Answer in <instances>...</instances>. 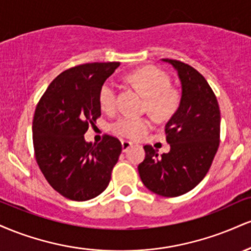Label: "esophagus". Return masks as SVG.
<instances>
[{"instance_id": "34e87169", "label": "esophagus", "mask_w": 251, "mask_h": 251, "mask_svg": "<svg viewBox=\"0 0 251 251\" xmlns=\"http://www.w3.org/2000/svg\"><path fill=\"white\" fill-rule=\"evenodd\" d=\"M133 145L131 142H128V140H122V146H123V151L126 152L127 150L131 148V146Z\"/></svg>"}]
</instances>
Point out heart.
Returning <instances> with one entry per match:
<instances>
[{"mask_svg":"<svg viewBox=\"0 0 251 251\" xmlns=\"http://www.w3.org/2000/svg\"><path fill=\"white\" fill-rule=\"evenodd\" d=\"M131 81L148 98L146 107L157 118H168L178 106L177 94L171 91V79L165 72L157 67H145L129 75ZM118 85L114 80L103 82L99 92L100 106L105 111H112L117 106ZM151 120L148 118L131 116L120 117L112 128L117 134L129 139H139L151 129Z\"/></svg>","mask_w":251,"mask_h":251,"instance_id":"heart-1","label":"heart"}]
</instances>
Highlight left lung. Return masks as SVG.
Returning <instances> with one entry per match:
<instances>
[{
	"label": "left lung",
	"instance_id": "8db88e82",
	"mask_svg": "<svg viewBox=\"0 0 251 251\" xmlns=\"http://www.w3.org/2000/svg\"><path fill=\"white\" fill-rule=\"evenodd\" d=\"M177 71L181 83L179 107L165 126L168 153L145 145V159L138 166L150 191L163 197L181 196L208 174L220 146L221 112L217 98L198 71L178 60L163 59Z\"/></svg>",
	"mask_w": 251,
	"mask_h": 251
}]
</instances>
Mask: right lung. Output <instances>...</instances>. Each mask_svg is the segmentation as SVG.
<instances>
[{
	"instance_id": "add662e5",
	"label": "right lung",
	"mask_w": 251,
	"mask_h": 251,
	"mask_svg": "<svg viewBox=\"0 0 251 251\" xmlns=\"http://www.w3.org/2000/svg\"><path fill=\"white\" fill-rule=\"evenodd\" d=\"M119 62L79 65L59 74L36 105L33 144L37 165L63 197L83 201L108 186L122 153L119 139L105 134L99 144L83 134L101 116L99 92Z\"/></svg>"
}]
</instances>
